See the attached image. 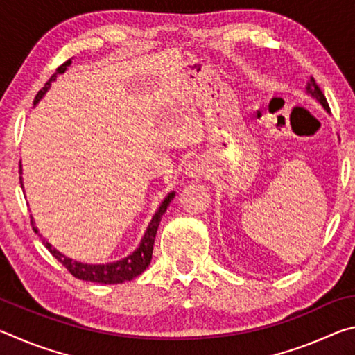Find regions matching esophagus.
I'll return each mask as SVG.
<instances>
[{
    "label": "esophagus",
    "mask_w": 355,
    "mask_h": 355,
    "mask_svg": "<svg viewBox=\"0 0 355 355\" xmlns=\"http://www.w3.org/2000/svg\"><path fill=\"white\" fill-rule=\"evenodd\" d=\"M186 173H188V175L192 178H202V177H205L207 167H205V164H203V161H200V159L194 161V163H191L188 166Z\"/></svg>",
    "instance_id": "obj_1"
}]
</instances>
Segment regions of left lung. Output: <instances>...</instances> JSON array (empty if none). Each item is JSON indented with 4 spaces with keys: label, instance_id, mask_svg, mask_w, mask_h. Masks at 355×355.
I'll return each mask as SVG.
<instances>
[{
    "label": "left lung",
    "instance_id": "left-lung-1",
    "mask_svg": "<svg viewBox=\"0 0 355 355\" xmlns=\"http://www.w3.org/2000/svg\"><path fill=\"white\" fill-rule=\"evenodd\" d=\"M307 91L311 94V97H315L324 107H326L327 111H330L327 100H326V97H324V94H322V91L320 89V86H318V84H316L313 76H310V83H309V86H307Z\"/></svg>",
    "mask_w": 355,
    "mask_h": 355
}]
</instances>
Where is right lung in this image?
<instances>
[{"label": "right lung", "mask_w": 355, "mask_h": 355, "mask_svg": "<svg viewBox=\"0 0 355 355\" xmlns=\"http://www.w3.org/2000/svg\"><path fill=\"white\" fill-rule=\"evenodd\" d=\"M70 64H71V59H69V61H65L62 65H59V67L55 71V75H53L50 80L45 83V86L40 89V91L37 92V95H35L34 105L37 103V101L42 97H44V94L48 91V87L51 86V81L55 80L56 75L64 73L65 69H67ZM20 173H21V166H20ZM20 184H23L21 177H20ZM172 199H173V192H171V194L164 199V202L161 203L159 209L153 216L152 222H150V225L147 228L146 235H144V238H142L139 248H137L130 257L125 258V260H120L117 263H110V264H83V263H78V261L70 260V258L64 257L62 254H59V252L55 248H51V244L46 243L45 239H44V244H45V248L50 250V254L55 257L59 263H62L64 266H65V269H67V271L71 275H73V277H76V279H81V280H86V282H94V284H105V285L122 284V282L133 280L135 277H137V275L146 271V268L148 266L150 261H152L153 243H155L156 230H158L161 218H163V214L166 213V209H167V207H169V203H171ZM31 225L34 228V232H37V228L34 227L33 219H31Z\"/></svg>", "instance_id": "1"}]
</instances>
